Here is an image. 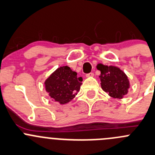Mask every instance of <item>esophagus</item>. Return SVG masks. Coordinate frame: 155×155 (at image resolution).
<instances>
[{"instance_id":"obj_1","label":"esophagus","mask_w":155,"mask_h":155,"mask_svg":"<svg viewBox=\"0 0 155 155\" xmlns=\"http://www.w3.org/2000/svg\"><path fill=\"white\" fill-rule=\"evenodd\" d=\"M93 77V73H89V74H86V78H91Z\"/></svg>"}]
</instances>
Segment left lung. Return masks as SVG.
Masks as SVG:
<instances>
[{
    "label": "left lung",
    "mask_w": 155,
    "mask_h": 155,
    "mask_svg": "<svg viewBox=\"0 0 155 155\" xmlns=\"http://www.w3.org/2000/svg\"><path fill=\"white\" fill-rule=\"evenodd\" d=\"M96 68L101 72V87L110 97L121 99L127 94L130 84L124 71L117 66L101 63L98 64Z\"/></svg>",
    "instance_id": "8db88e82"
}]
</instances>
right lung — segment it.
<instances>
[{
	"label": "right lung",
	"instance_id": "1",
	"mask_svg": "<svg viewBox=\"0 0 155 155\" xmlns=\"http://www.w3.org/2000/svg\"><path fill=\"white\" fill-rule=\"evenodd\" d=\"M82 78L67 65L55 70L44 81V87L52 101L65 105L71 102L81 89Z\"/></svg>",
	"mask_w": 155,
	"mask_h": 155
}]
</instances>
